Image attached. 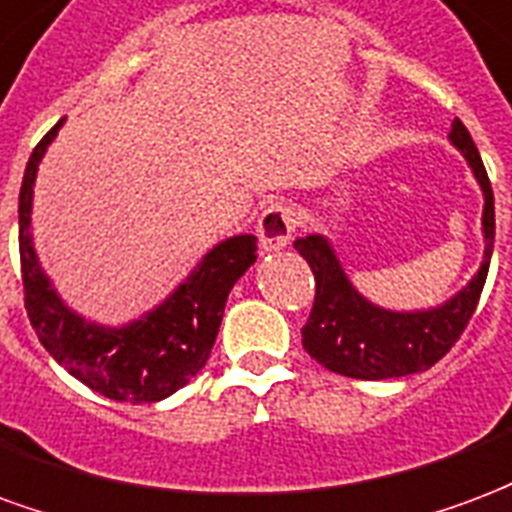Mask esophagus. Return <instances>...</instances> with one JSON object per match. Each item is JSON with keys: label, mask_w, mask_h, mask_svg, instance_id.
I'll return each instance as SVG.
<instances>
[{"label": "esophagus", "mask_w": 512, "mask_h": 512, "mask_svg": "<svg viewBox=\"0 0 512 512\" xmlns=\"http://www.w3.org/2000/svg\"><path fill=\"white\" fill-rule=\"evenodd\" d=\"M295 230V217L290 206L285 203H274L263 211V217L257 222V238H260V249L263 252H279L290 244Z\"/></svg>", "instance_id": "34e87169"}]
</instances>
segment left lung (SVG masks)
<instances>
[{
    "instance_id": "obj_1",
    "label": "left lung",
    "mask_w": 512,
    "mask_h": 512,
    "mask_svg": "<svg viewBox=\"0 0 512 512\" xmlns=\"http://www.w3.org/2000/svg\"><path fill=\"white\" fill-rule=\"evenodd\" d=\"M448 140L461 151L483 192L480 233L486 246L478 274L442 304L399 312L374 304L352 285L331 238L312 233L293 241L317 282L312 314L301 328V339L304 350L325 369L352 380H391L426 372L442 355H448L475 314L494 252V192L478 146L458 119L450 124Z\"/></svg>"
}]
</instances>
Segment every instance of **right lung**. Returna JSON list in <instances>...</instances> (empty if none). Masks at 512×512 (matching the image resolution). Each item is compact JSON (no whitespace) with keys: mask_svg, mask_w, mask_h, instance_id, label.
Here are the masks:
<instances>
[{"mask_svg":"<svg viewBox=\"0 0 512 512\" xmlns=\"http://www.w3.org/2000/svg\"><path fill=\"white\" fill-rule=\"evenodd\" d=\"M56 121L26 162L18 195V249L26 314L54 361L86 388L113 401L154 404L184 388L206 366L227 295L255 266L257 238L230 236L200 257L184 282L160 304L124 325H102L64 304L45 274L32 238V200L45 151L62 130Z\"/></svg>","mask_w":512,"mask_h":512,"instance_id":"right-lung-1","label":"right lung"}]
</instances>
